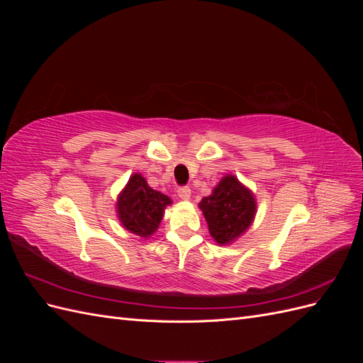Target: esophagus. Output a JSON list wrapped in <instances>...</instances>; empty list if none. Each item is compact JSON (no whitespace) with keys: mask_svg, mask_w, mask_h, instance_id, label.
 I'll list each match as a JSON object with an SVG mask.
<instances>
[{"mask_svg":"<svg viewBox=\"0 0 363 363\" xmlns=\"http://www.w3.org/2000/svg\"><path fill=\"white\" fill-rule=\"evenodd\" d=\"M191 189L188 188V186H184V188H180L179 189V196L182 200H189L191 199Z\"/></svg>","mask_w":363,"mask_h":363,"instance_id":"esophagus-1","label":"esophagus"}]
</instances>
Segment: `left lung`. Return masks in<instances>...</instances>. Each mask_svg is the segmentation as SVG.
I'll list each match as a JSON object with an SVG mask.
<instances>
[{"mask_svg": "<svg viewBox=\"0 0 363 363\" xmlns=\"http://www.w3.org/2000/svg\"><path fill=\"white\" fill-rule=\"evenodd\" d=\"M199 207L206 218L208 233L218 245H230L242 236L255 223L257 201L252 191L225 174L208 196H203Z\"/></svg>", "mask_w": 363, "mask_h": 363, "instance_id": "1", "label": "left lung"}]
</instances>
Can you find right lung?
I'll return each instance as SVG.
<instances>
[{
	"mask_svg": "<svg viewBox=\"0 0 363 363\" xmlns=\"http://www.w3.org/2000/svg\"><path fill=\"white\" fill-rule=\"evenodd\" d=\"M172 204L168 195L150 188L139 172L130 175L124 189L118 194L116 216L130 233L148 239L157 232L164 208Z\"/></svg>",
	"mask_w": 363,
	"mask_h": 363,
	"instance_id": "right-lung-1",
	"label": "right lung"
}]
</instances>
